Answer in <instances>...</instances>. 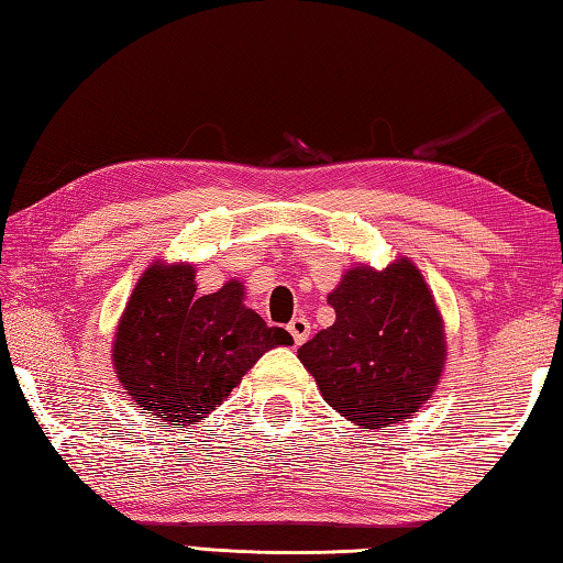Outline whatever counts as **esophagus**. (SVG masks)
<instances>
[{"instance_id": "34e87169", "label": "esophagus", "mask_w": 563, "mask_h": 563, "mask_svg": "<svg viewBox=\"0 0 563 563\" xmlns=\"http://www.w3.org/2000/svg\"><path fill=\"white\" fill-rule=\"evenodd\" d=\"M288 331H290L292 341L300 345V343H305L309 339V331H312V327H309V321L305 317H295L290 324H288Z\"/></svg>"}]
</instances>
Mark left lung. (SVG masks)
<instances>
[{"instance_id": "left-lung-1", "label": "left lung", "mask_w": 563, "mask_h": 563, "mask_svg": "<svg viewBox=\"0 0 563 563\" xmlns=\"http://www.w3.org/2000/svg\"><path fill=\"white\" fill-rule=\"evenodd\" d=\"M336 321L297 351L321 397L365 428L413 416L445 367V329L409 258L375 271L357 263L329 292Z\"/></svg>"}]
</instances>
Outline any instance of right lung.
Returning a JSON list of instances; mask_svg holds the SVG:
<instances>
[{"mask_svg": "<svg viewBox=\"0 0 563 563\" xmlns=\"http://www.w3.org/2000/svg\"><path fill=\"white\" fill-rule=\"evenodd\" d=\"M290 343L288 331L244 305L239 280L196 295L190 263L154 261L118 324L113 365L142 413L194 426L230 397L263 353Z\"/></svg>", "mask_w": 563, "mask_h": 563, "instance_id": "right-lung-1", "label": "right lung"}]
</instances>
